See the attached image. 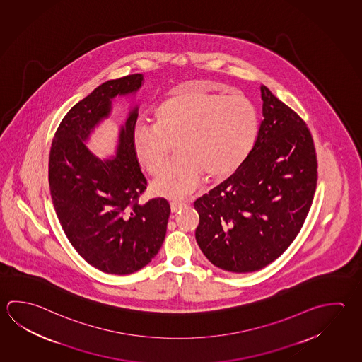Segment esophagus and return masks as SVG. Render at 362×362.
Segmentation results:
<instances>
[{"label": "esophagus", "mask_w": 362, "mask_h": 362, "mask_svg": "<svg viewBox=\"0 0 362 362\" xmlns=\"http://www.w3.org/2000/svg\"><path fill=\"white\" fill-rule=\"evenodd\" d=\"M186 206H187L186 203H181V202H173V203H171L172 213H176V211H181V209H184V208H186Z\"/></svg>", "instance_id": "obj_1"}]
</instances>
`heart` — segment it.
Instances as JSON below:
<instances>
[{"label":"heart","instance_id":"b5f03b06","mask_svg":"<svg viewBox=\"0 0 362 362\" xmlns=\"http://www.w3.org/2000/svg\"><path fill=\"white\" fill-rule=\"evenodd\" d=\"M257 112L241 93L204 92L192 84L177 88L154 116V127L132 130V148L151 176L165 170L176 145L177 159L153 184L160 197L181 199L208 177L230 176L250 154L257 135Z\"/></svg>","mask_w":362,"mask_h":362}]
</instances>
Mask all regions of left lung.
<instances>
[{
	"instance_id": "8db88e82",
	"label": "left lung",
	"mask_w": 362,
	"mask_h": 362,
	"mask_svg": "<svg viewBox=\"0 0 362 362\" xmlns=\"http://www.w3.org/2000/svg\"><path fill=\"white\" fill-rule=\"evenodd\" d=\"M263 121L243 165L194 203L197 243L213 265L250 273L274 262L296 238L315 194L317 162L296 112L260 86Z\"/></svg>"
}]
</instances>
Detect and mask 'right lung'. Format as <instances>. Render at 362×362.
I'll list each match as a JSON object with an SVG mask.
<instances>
[{
	"label": "right lung",
	"mask_w": 362,
	"mask_h": 362,
	"mask_svg": "<svg viewBox=\"0 0 362 362\" xmlns=\"http://www.w3.org/2000/svg\"><path fill=\"white\" fill-rule=\"evenodd\" d=\"M143 81L134 74L97 86L66 113L49 151V189L62 230L86 263L117 276L138 272L157 255L171 208L163 197L139 204L146 178L132 148L138 105L119 127L115 157L100 159L86 141L110 117L112 99L135 95Z\"/></svg>",
	"instance_id": "1"
}]
</instances>
